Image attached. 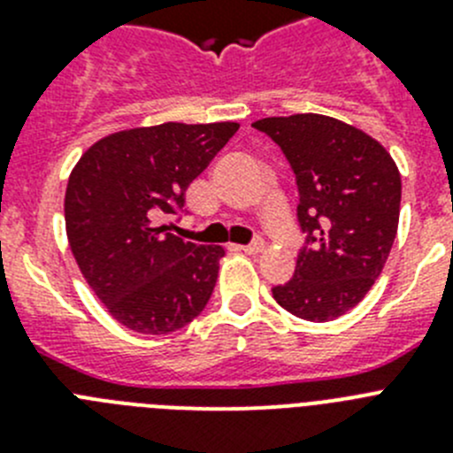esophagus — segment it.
Here are the masks:
<instances>
[{
    "label": "esophagus",
    "mask_w": 453,
    "mask_h": 453,
    "mask_svg": "<svg viewBox=\"0 0 453 453\" xmlns=\"http://www.w3.org/2000/svg\"><path fill=\"white\" fill-rule=\"evenodd\" d=\"M263 247H265V242H263V240H254V242H250V245H240L238 250L245 251V254H261Z\"/></svg>",
    "instance_id": "34e87169"
}]
</instances>
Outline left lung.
Returning a JSON list of instances; mask_svg holds the SVG:
<instances>
[{
	"mask_svg": "<svg viewBox=\"0 0 453 453\" xmlns=\"http://www.w3.org/2000/svg\"><path fill=\"white\" fill-rule=\"evenodd\" d=\"M251 127L286 156L306 234L295 274L272 288V297L308 322L340 318L374 286L392 250L402 203L397 165L374 138L326 115L265 118Z\"/></svg>",
	"mask_w": 453,
	"mask_h": 453,
	"instance_id": "1",
	"label": "left lung"
}]
</instances>
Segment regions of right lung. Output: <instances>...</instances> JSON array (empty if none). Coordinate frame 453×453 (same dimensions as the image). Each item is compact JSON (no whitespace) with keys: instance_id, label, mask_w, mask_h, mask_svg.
Listing matches in <instances>:
<instances>
[{"instance_id":"add662e5","label":"right lung","mask_w":453,"mask_h":453,"mask_svg":"<svg viewBox=\"0 0 453 453\" xmlns=\"http://www.w3.org/2000/svg\"><path fill=\"white\" fill-rule=\"evenodd\" d=\"M238 131L235 122H165L102 138L72 170L65 229L88 286L127 329L179 331L197 318L218 281V245L167 231L186 188Z\"/></svg>"}]
</instances>
